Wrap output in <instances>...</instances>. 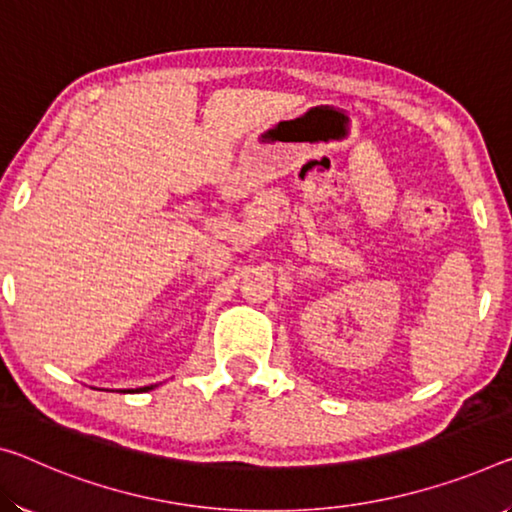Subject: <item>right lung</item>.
<instances>
[{
    "instance_id": "add662e5",
    "label": "right lung",
    "mask_w": 512,
    "mask_h": 512,
    "mask_svg": "<svg viewBox=\"0 0 512 512\" xmlns=\"http://www.w3.org/2000/svg\"><path fill=\"white\" fill-rule=\"evenodd\" d=\"M157 387V384H151V387H139V389H123V393L125 391H151V389H155Z\"/></svg>"
}]
</instances>
